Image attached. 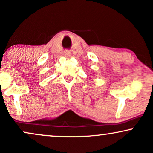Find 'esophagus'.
I'll list each match as a JSON object with an SVG mask.
<instances>
[{
    "label": "esophagus",
    "mask_w": 153,
    "mask_h": 153,
    "mask_svg": "<svg viewBox=\"0 0 153 153\" xmlns=\"http://www.w3.org/2000/svg\"><path fill=\"white\" fill-rule=\"evenodd\" d=\"M65 56L66 57H69L71 56V53L69 50H66L65 52Z\"/></svg>",
    "instance_id": "1"
}]
</instances>
